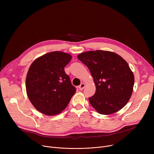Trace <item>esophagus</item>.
I'll use <instances>...</instances> for the list:
<instances>
[{
	"mask_svg": "<svg viewBox=\"0 0 154 154\" xmlns=\"http://www.w3.org/2000/svg\"><path fill=\"white\" fill-rule=\"evenodd\" d=\"M85 84H84V83H82L81 84H80V85L79 86V90H80V91L83 90L84 88V87H85Z\"/></svg>",
	"mask_w": 154,
	"mask_h": 154,
	"instance_id": "34e87169",
	"label": "esophagus"
}]
</instances>
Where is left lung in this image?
<instances>
[{
	"label": "left lung",
	"mask_w": 154,
	"mask_h": 154,
	"mask_svg": "<svg viewBox=\"0 0 154 154\" xmlns=\"http://www.w3.org/2000/svg\"><path fill=\"white\" fill-rule=\"evenodd\" d=\"M78 59L89 69L96 91L88 98L91 106L100 114H114L128 102L133 92L134 76L127 62L110 51H88Z\"/></svg>",
	"instance_id": "obj_1"
}]
</instances>
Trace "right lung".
Returning a JSON list of instances; mask_svg holds the SVG:
<instances>
[{"mask_svg": "<svg viewBox=\"0 0 154 154\" xmlns=\"http://www.w3.org/2000/svg\"><path fill=\"white\" fill-rule=\"evenodd\" d=\"M71 59L69 54L51 52L35 59L29 69L26 81L28 98L45 115L59 114L76 92L64 70Z\"/></svg>", "mask_w": 154, "mask_h": 154, "instance_id": "right-lung-1", "label": "right lung"}]
</instances>
